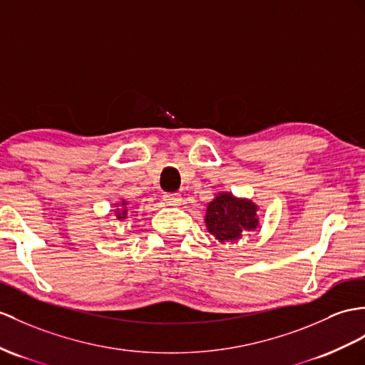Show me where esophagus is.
I'll return each mask as SVG.
<instances>
[{
  "label": "esophagus",
  "instance_id": "1",
  "mask_svg": "<svg viewBox=\"0 0 365 365\" xmlns=\"http://www.w3.org/2000/svg\"><path fill=\"white\" fill-rule=\"evenodd\" d=\"M164 201L168 206H180L181 204V195L180 193H165Z\"/></svg>",
  "mask_w": 365,
  "mask_h": 365
}]
</instances>
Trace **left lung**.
<instances>
[{
  "label": "left lung",
  "instance_id": "obj_1",
  "mask_svg": "<svg viewBox=\"0 0 365 365\" xmlns=\"http://www.w3.org/2000/svg\"><path fill=\"white\" fill-rule=\"evenodd\" d=\"M259 206L251 200L235 198L232 193L215 195L206 210V227L221 243H235L260 226Z\"/></svg>",
  "mask_w": 365,
  "mask_h": 365
}]
</instances>
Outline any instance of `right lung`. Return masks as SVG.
<instances>
[{"mask_svg": "<svg viewBox=\"0 0 365 365\" xmlns=\"http://www.w3.org/2000/svg\"><path fill=\"white\" fill-rule=\"evenodd\" d=\"M127 201H123L122 200V202L120 204H114V207H118L114 210V213H115V218L118 220H125L127 218V215H128V207H127Z\"/></svg>", "mask_w": 365, "mask_h": 365, "instance_id": "obj_1", "label": "right lung"}]
</instances>
